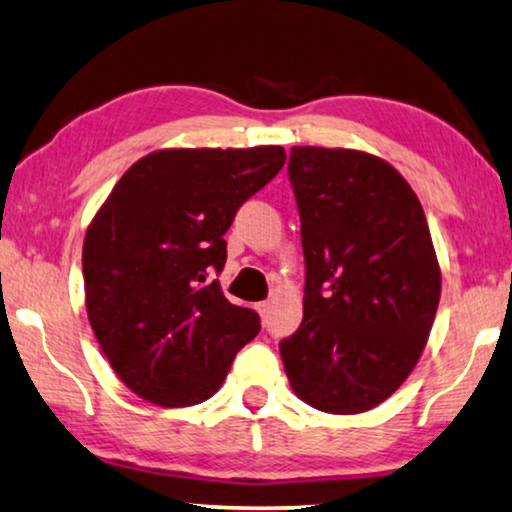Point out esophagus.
<instances>
[{
    "mask_svg": "<svg viewBox=\"0 0 512 512\" xmlns=\"http://www.w3.org/2000/svg\"><path fill=\"white\" fill-rule=\"evenodd\" d=\"M257 311H259V315H262V318H269V313H271V304H269V301H259V304H257Z\"/></svg>",
    "mask_w": 512,
    "mask_h": 512,
    "instance_id": "esophagus-1",
    "label": "esophagus"
}]
</instances>
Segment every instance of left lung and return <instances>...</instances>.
I'll return each mask as SVG.
<instances>
[{"label": "left lung", "mask_w": 512, "mask_h": 512, "mask_svg": "<svg viewBox=\"0 0 512 512\" xmlns=\"http://www.w3.org/2000/svg\"><path fill=\"white\" fill-rule=\"evenodd\" d=\"M301 220L304 320L280 341L308 406L352 415L383 403L415 369L441 299L429 225L403 176L343 148H292Z\"/></svg>", "instance_id": "8db88e82"}]
</instances>
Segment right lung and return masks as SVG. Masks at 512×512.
I'll return each instance as SVG.
<instances>
[{
  "instance_id": "1",
  "label": "right lung",
  "mask_w": 512,
  "mask_h": 512,
  "mask_svg": "<svg viewBox=\"0 0 512 512\" xmlns=\"http://www.w3.org/2000/svg\"><path fill=\"white\" fill-rule=\"evenodd\" d=\"M285 150L178 148L141 157L115 183L83 243L85 306L118 378L183 408L218 392L259 334L218 278L234 215L283 169Z\"/></svg>"
}]
</instances>
